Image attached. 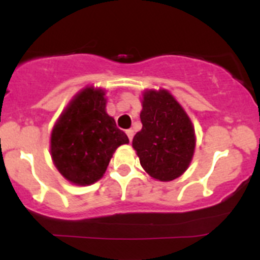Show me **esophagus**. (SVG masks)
I'll return each instance as SVG.
<instances>
[{
	"instance_id": "esophagus-1",
	"label": "esophagus",
	"mask_w": 260,
	"mask_h": 260,
	"mask_svg": "<svg viewBox=\"0 0 260 260\" xmlns=\"http://www.w3.org/2000/svg\"><path fill=\"white\" fill-rule=\"evenodd\" d=\"M125 133H127V136H128V138H129V141H132L133 136H135V131H133V129H127V131H125Z\"/></svg>"
}]
</instances>
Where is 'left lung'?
Returning <instances> with one entry per match:
<instances>
[{"label":"left lung","mask_w":260,"mask_h":260,"mask_svg":"<svg viewBox=\"0 0 260 260\" xmlns=\"http://www.w3.org/2000/svg\"><path fill=\"white\" fill-rule=\"evenodd\" d=\"M142 103V129L133 138V148L149 176L177 179L187 170L195 149L192 123L167 90L146 91Z\"/></svg>","instance_id":"8db88e82"}]
</instances>
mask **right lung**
<instances>
[{
  "label": "right lung",
  "instance_id": "obj_1",
  "mask_svg": "<svg viewBox=\"0 0 260 260\" xmlns=\"http://www.w3.org/2000/svg\"><path fill=\"white\" fill-rule=\"evenodd\" d=\"M102 89L81 90L60 115L51 133V157L60 174L75 185H90L103 176L114 151L127 135L106 112Z\"/></svg>",
  "mask_w": 260,
  "mask_h": 260
}]
</instances>
